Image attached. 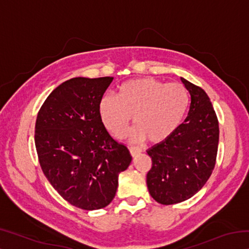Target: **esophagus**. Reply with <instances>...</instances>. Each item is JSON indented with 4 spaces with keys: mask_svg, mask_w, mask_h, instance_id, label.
<instances>
[{
    "mask_svg": "<svg viewBox=\"0 0 249 249\" xmlns=\"http://www.w3.org/2000/svg\"><path fill=\"white\" fill-rule=\"evenodd\" d=\"M129 153H130V155L133 156V157H135V156H137L138 154L142 153V149L138 148V147H130Z\"/></svg>",
    "mask_w": 249,
    "mask_h": 249,
    "instance_id": "1",
    "label": "esophagus"
}]
</instances>
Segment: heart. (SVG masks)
<instances>
[{
  "label": "heart",
  "mask_w": 249,
  "mask_h": 249,
  "mask_svg": "<svg viewBox=\"0 0 249 249\" xmlns=\"http://www.w3.org/2000/svg\"><path fill=\"white\" fill-rule=\"evenodd\" d=\"M189 107L190 95L183 84L141 78L122 84L119 95H103L99 114L105 128L116 137L124 134L134 116L137 126L129 132L130 140L160 142L180 127Z\"/></svg>",
  "instance_id": "1"
}]
</instances>
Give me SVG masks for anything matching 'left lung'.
Instances as JSON below:
<instances>
[{
    "label": "left lung",
    "instance_id": "obj_1",
    "mask_svg": "<svg viewBox=\"0 0 249 249\" xmlns=\"http://www.w3.org/2000/svg\"><path fill=\"white\" fill-rule=\"evenodd\" d=\"M191 95L188 116L167 140L147 150L153 161L147 174L150 196L160 204L190 199L206 183L215 166L218 122L203 89L181 78Z\"/></svg>",
    "mask_w": 249,
    "mask_h": 249
}]
</instances>
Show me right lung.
I'll return each instance as SVG.
<instances>
[{"instance_id":"obj_1","label":"right lung","mask_w":249,"mask_h":249,"mask_svg":"<svg viewBox=\"0 0 249 249\" xmlns=\"http://www.w3.org/2000/svg\"><path fill=\"white\" fill-rule=\"evenodd\" d=\"M112 77L72 78L48 95L38 112L35 145L54 190L70 204L92 211L114 199L119 175L132 161L127 147L113 140L99 114Z\"/></svg>"}]
</instances>
